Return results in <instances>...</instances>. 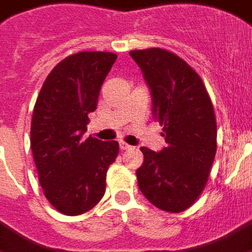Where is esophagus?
<instances>
[{"mask_svg":"<svg viewBox=\"0 0 252 252\" xmlns=\"http://www.w3.org/2000/svg\"><path fill=\"white\" fill-rule=\"evenodd\" d=\"M119 147H121V149H122V151H127V149H131V145H129V144H126V143H123V141H121V143H119Z\"/></svg>","mask_w":252,"mask_h":252,"instance_id":"34e87169","label":"esophagus"}]
</instances>
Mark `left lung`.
Wrapping results in <instances>:
<instances>
[{
	"label": "left lung",
	"instance_id": "left-lung-1",
	"mask_svg": "<svg viewBox=\"0 0 252 252\" xmlns=\"http://www.w3.org/2000/svg\"><path fill=\"white\" fill-rule=\"evenodd\" d=\"M152 93L154 119L167 147H141L138 188L167 213L188 210L202 195L217 152V119L202 78L185 60L160 48L131 50Z\"/></svg>",
	"mask_w": 252,
	"mask_h": 252
}]
</instances>
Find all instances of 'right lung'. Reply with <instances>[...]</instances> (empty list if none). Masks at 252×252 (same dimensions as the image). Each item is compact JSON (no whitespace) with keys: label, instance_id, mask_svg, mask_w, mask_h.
Returning <instances> with one entry per match:
<instances>
[{"label":"right lung","instance_id":"right-lung-1","mask_svg":"<svg viewBox=\"0 0 252 252\" xmlns=\"http://www.w3.org/2000/svg\"><path fill=\"white\" fill-rule=\"evenodd\" d=\"M111 52H78L46 76L31 118V151L43 195L65 216L92 210L105 193L118 141L82 140L89 114L116 60Z\"/></svg>","mask_w":252,"mask_h":252}]
</instances>
